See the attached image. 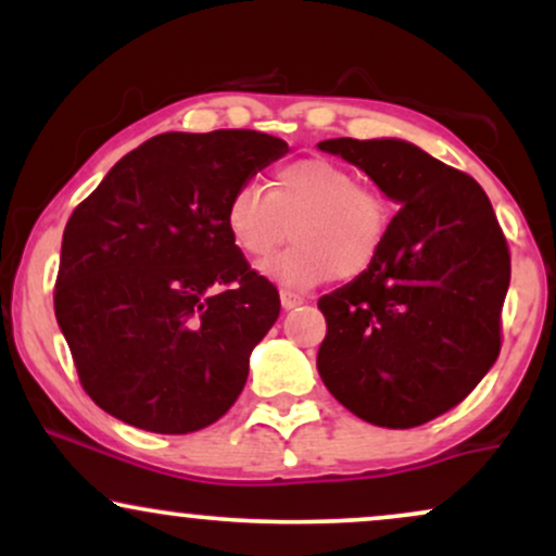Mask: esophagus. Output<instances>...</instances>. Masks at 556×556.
I'll return each instance as SVG.
<instances>
[{
    "label": "esophagus",
    "mask_w": 556,
    "mask_h": 556,
    "mask_svg": "<svg viewBox=\"0 0 556 556\" xmlns=\"http://www.w3.org/2000/svg\"><path fill=\"white\" fill-rule=\"evenodd\" d=\"M279 300H282L285 311H292V308H298V305L305 303L303 295H298V292H290V290H279Z\"/></svg>",
    "instance_id": "esophagus-1"
}]
</instances>
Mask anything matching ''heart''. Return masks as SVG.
I'll return each mask as SVG.
<instances>
[{"label":"heart","instance_id":"heart-1","mask_svg":"<svg viewBox=\"0 0 556 556\" xmlns=\"http://www.w3.org/2000/svg\"><path fill=\"white\" fill-rule=\"evenodd\" d=\"M264 274L290 287H316L331 277L355 279L384 251L392 212L379 190L358 185V175L331 159H300L274 175L266 193L242 185L229 198L227 232L248 258L271 256Z\"/></svg>","mask_w":556,"mask_h":556}]
</instances>
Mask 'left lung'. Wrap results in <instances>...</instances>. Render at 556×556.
<instances>
[{"mask_svg": "<svg viewBox=\"0 0 556 556\" xmlns=\"http://www.w3.org/2000/svg\"><path fill=\"white\" fill-rule=\"evenodd\" d=\"M318 149L402 206L371 269L318 300L327 318L318 374L368 424H429L500 355L507 240L481 185L407 140L331 138Z\"/></svg>", "mask_w": 556, "mask_h": 556, "instance_id": "left-lung-1", "label": "left lung"}]
</instances>
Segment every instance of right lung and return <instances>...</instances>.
<instances>
[{
  "mask_svg": "<svg viewBox=\"0 0 556 556\" xmlns=\"http://www.w3.org/2000/svg\"><path fill=\"white\" fill-rule=\"evenodd\" d=\"M287 151L256 130L162 132L75 208L54 314L101 410L143 431L190 433L232 407L279 292L229 238L227 206Z\"/></svg>",
  "mask_w": 556,
  "mask_h": 556,
  "instance_id": "1",
  "label": "right lung"
}]
</instances>
